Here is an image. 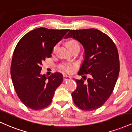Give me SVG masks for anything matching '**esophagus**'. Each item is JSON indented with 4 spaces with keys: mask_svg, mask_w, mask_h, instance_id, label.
<instances>
[{
    "mask_svg": "<svg viewBox=\"0 0 132 132\" xmlns=\"http://www.w3.org/2000/svg\"><path fill=\"white\" fill-rule=\"evenodd\" d=\"M71 79V77L70 76H67V75H64L63 76V80H70Z\"/></svg>",
    "mask_w": 132,
    "mask_h": 132,
    "instance_id": "esophagus-1",
    "label": "esophagus"
}]
</instances>
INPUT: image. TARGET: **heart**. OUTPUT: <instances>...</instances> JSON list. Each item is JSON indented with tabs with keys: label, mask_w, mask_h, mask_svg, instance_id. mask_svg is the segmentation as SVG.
Listing matches in <instances>:
<instances>
[{
	"label": "heart",
	"mask_w": 132,
	"mask_h": 132,
	"mask_svg": "<svg viewBox=\"0 0 132 132\" xmlns=\"http://www.w3.org/2000/svg\"><path fill=\"white\" fill-rule=\"evenodd\" d=\"M66 45L69 49L72 48V47H76V46H79V43L75 40H70L68 41V42H66ZM55 48H54V51H55ZM62 68H63V69H64L65 71H68V72L71 71V69H72V68H71L70 66H69V65H64Z\"/></svg>",
	"instance_id": "heart-1"
}]
</instances>
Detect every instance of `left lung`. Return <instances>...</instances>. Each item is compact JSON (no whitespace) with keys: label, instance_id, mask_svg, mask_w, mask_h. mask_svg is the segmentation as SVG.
<instances>
[{"label":"left lung","instance_id":"left-lung-1","mask_svg":"<svg viewBox=\"0 0 132 132\" xmlns=\"http://www.w3.org/2000/svg\"><path fill=\"white\" fill-rule=\"evenodd\" d=\"M64 39L73 38L84 48V61L78 74H89L85 83L77 80L73 101L79 108L93 111L100 108L113 91L120 69L116 46L108 36L96 29L70 30Z\"/></svg>","mask_w":132,"mask_h":132}]
</instances>
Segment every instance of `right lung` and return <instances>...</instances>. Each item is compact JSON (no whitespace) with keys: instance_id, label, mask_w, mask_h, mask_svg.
Segmentation results:
<instances>
[{"instance_id":"add662e5","label":"right lung","mask_w":132,"mask_h":132,"mask_svg":"<svg viewBox=\"0 0 132 132\" xmlns=\"http://www.w3.org/2000/svg\"><path fill=\"white\" fill-rule=\"evenodd\" d=\"M69 29L39 28L25 34L16 46L11 64V77L21 102L33 110L50 104L63 76L55 72L47 77L41 74L43 61L50 58L55 45Z\"/></svg>"}]
</instances>
